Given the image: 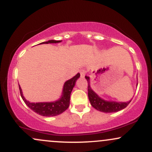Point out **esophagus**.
Masks as SVG:
<instances>
[{
	"instance_id": "esophagus-1",
	"label": "esophagus",
	"mask_w": 152,
	"mask_h": 152,
	"mask_svg": "<svg viewBox=\"0 0 152 152\" xmlns=\"http://www.w3.org/2000/svg\"><path fill=\"white\" fill-rule=\"evenodd\" d=\"M86 71L84 69H81V70L80 71V74H81V76L82 78H83V77H84V76H85V74H86Z\"/></svg>"
}]
</instances>
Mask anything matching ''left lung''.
Here are the masks:
<instances>
[{"mask_svg":"<svg viewBox=\"0 0 152 152\" xmlns=\"http://www.w3.org/2000/svg\"><path fill=\"white\" fill-rule=\"evenodd\" d=\"M86 79L88 82V96L89 99L90 103L94 109L98 111H102L105 113H111L116 112V111H121L126 108L131 102L130 100L128 102H106L104 99H101L93 90L91 88L89 77L85 76Z\"/></svg>","mask_w":152,"mask_h":152,"instance_id":"obj_1","label":"left lung"}]
</instances>
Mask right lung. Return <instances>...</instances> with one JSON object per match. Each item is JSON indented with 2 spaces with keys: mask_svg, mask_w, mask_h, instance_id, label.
Masks as SVG:
<instances>
[{
  "mask_svg": "<svg viewBox=\"0 0 152 152\" xmlns=\"http://www.w3.org/2000/svg\"><path fill=\"white\" fill-rule=\"evenodd\" d=\"M61 41H55V40H50V41H46L41 43H56L61 42ZM80 74L78 73L70 80L67 81L64 83V88H63V95L62 97L58 101L55 102H46V103H30L26 101L23 97L22 94L21 88L19 86V90L21 96L25 104L28 106L31 110L34 112L37 113L38 114L41 115L43 116H54L62 114L64 111L69 108L70 104V96L72 91L73 88L75 86L76 80L79 78Z\"/></svg>",
  "mask_w": 152,
  "mask_h": 152,
  "instance_id": "right-lung-1",
  "label": "right lung"
}]
</instances>
